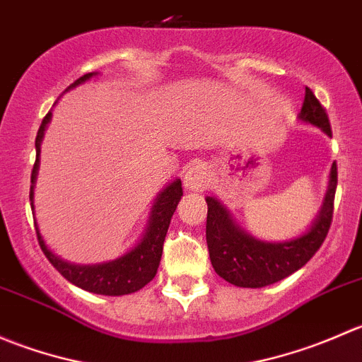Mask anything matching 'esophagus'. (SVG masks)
<instances>
[{
  "mask_svg": "<svg viewBox=\"0 0 362 362\" xmlns=\"http://www.w3.org/2000/svg\"><path fill=\"white\" fill-rule=\"evenodd\" d=\"M208 182H210V175H208V170L203 164L192 166L184 177L185 189L191 192H203L208 187Z\"/></svg>",
  "mask_w": 362,
  "mask_h": 362,
  "instance_id": "obj_1",
  "label": "esophagus"
}]
</instances>
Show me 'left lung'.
I'll list each match as a JSON object with an SVG mask.
<instances>
[{
    "label": "left lung",
    "mask_w": 362,
    "mask_h": 362,
    "mask_svg": "<svg viewBox=\"0 0 362 362\" xmlns=\"http://www.w3.org/2000/svg\"><path fill=\"white\" fill-rule=\"evenodd\" d=\"M298 119L331 136L327 113L308 87L305 89V101ZM337 184L338 171L337 163H333L326 196L310 228L296 238L284 242L255 238L236 222L224 203L215 196H206V243L215 273L236 287L259 289L284 280L303 268L319 250L329 231Z\"/></svg>",
    "instance_id": "1"
}]
</instances>
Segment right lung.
<instances>
[{
    "mask_svg": "<svg viewBox=\"0 0 362 362\" xmlns=\"http://www.w3.org/2000/svg\"><path fill=\"white\" fill-rule=\"evenodd\" d=\"M98 73H87V75L80 76L78 80L71 83L64 93L69 89H75L80 83H86ZM50 119H52V112L45 115L42 120L38 134H36V160L33 166L31 173V191H29V202H31V208L35 210V182L38 177V168H40V147H42L43 134H45L47 126H49ZM184 196L182 191V182L180 178H175L173 182L166 185L163 191L159 192L156 198L154 204H152L151 217H148L147 228H145L144 235L138 240L136 245L129 249L126 254L119 255L117 259L112 261L96 262V264H75L61 259L59 255L54 254L49 247L45 245L42 233H40L38 224H36V236H38L40 247H42L43 254L47 255L54 268L68 280L73 286L80 287L83 291H89L94 294H103V296H124L140 291L141 287L147 286L152 279L156 276L160 262V255H163V243L166 238L168 228H170V221L173 217L177 204L180 198Z\"/></svg>",
    "mask_w": 362,
    "mask_h": 362,
    "instance_id": "obj_1",
    "label": "right lung"
}]
</instances>
